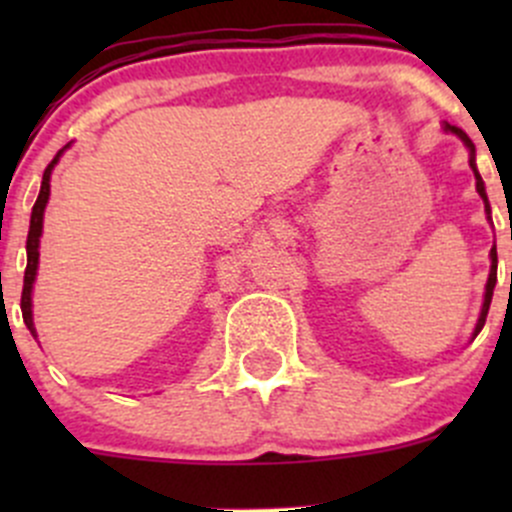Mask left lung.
Returning <instances> with one entry per match:
<instances>
[{
    "mask_svg": "<svg viewBox=\"0 0 512 512\" xmlns=\"http://www.w3.org/2000/svg\"><path fill=\"white\" fill-rule=\"evenodd\" d=\"M443 128H446L448 133H456V136L461 138L463 143H466L468 151H471V160H468V163H471L473 175H476V190H478L480 198H483V203H485V213H488V218H490V203H488V195H485L483 178H480V173H478V168H476V146H473V141H471V138L466 136V133L461 131V128L448 126V123H446V126H443ZM495 282H498V252H495V245H493V250H490V275H488V285H485L483 307H480V317H478V324H476V332H473V337H478V332H480V329H483V324H485V317H488V309H490V299H493Z\"/></svg>",
    "mask_w": 512,
    "mask_h": 512,
    "instance_id": "obj_1",
    "label": "left lung"
}]
</instances>
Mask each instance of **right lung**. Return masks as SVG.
Returning <instances> with one entry per match:
<instances>
[{"label":"right lung","instance_id":"add662e5","mask_svg":"<svg viewBox=\"0 0 512 512\" xmlns=\"http://www.w3.org/2000/svg\"><path fill=\"white\" fill-rule=\"evenodd\" d=\"M66 148H61V151L54 156V160L46 165L44 178H41L39 198H36V203L32 208V223H29L27 270H24V289H22V317H24V324H27L34 339H36V329H34V317H32V289H34V280H36V267H39V237H41V230H44V210H46V203H49V193H51V185H49L51 170H54V165L59 163L61 153H64Z\"/></svg>","mask_w":512,"mask_h":512}]
</instances>
